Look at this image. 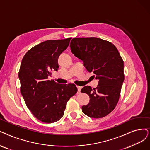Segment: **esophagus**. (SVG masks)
Masks as SVG:
<instances>
[{
    "label": "esophagus",
    "instance_id": "1",
    "mask_svg": "<svg viewBox=\"0 0 150 150\" xmlns=\"http://www.w3.org/2000/svg\"><path fill=\"white\" fill-rule=\"evenodd\" d=\"M77 90H78V92H77V93H81V88H82L81 86H77Z\"/></svg>",
    "mask_w": 150,
    "mask_h": 150
}]
</instances>
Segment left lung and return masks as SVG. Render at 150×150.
Masks as SVG:
<instances>
[{
    "label": "left lung",
    "mask_w": 150,
    "mask_h": 150,
    "mask_svg": "<svg viewBox=\"0 0 150 150\" xmlns=\"http://www.w3.org/2000/svg\"><path fill=\"white\" fill-rule=\"evenodd\" d=\"M70 47L99 80L96 88L85 86L81 90L90 97L89 103L82 107L83 112L93 118L107 116L117 104L124 80V61L118 50L110 42L93 37L73 38Z\"/></svg>",
    "instance_id": "obj_1"
}]
</instances>
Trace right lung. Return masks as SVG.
<instances>
[{"label":"right lung","mask_w":150,"mask_h":150,"mask_svg":"<svg viewBox=\"0 0 150 150\" xmlns=\"http://www.w3.org/2000/svg\"><path fill=\"white\" fill-rule=\"evenodd\" d=\"M71 39L45 40L31 48L22 59L18 73L20 92L28 109L43 122L60 119L68 101L77 92L73 83L59 84L49 79L52 72L58 70V57Z\"/></svg>","instance_id":"1"}]
</instances>
